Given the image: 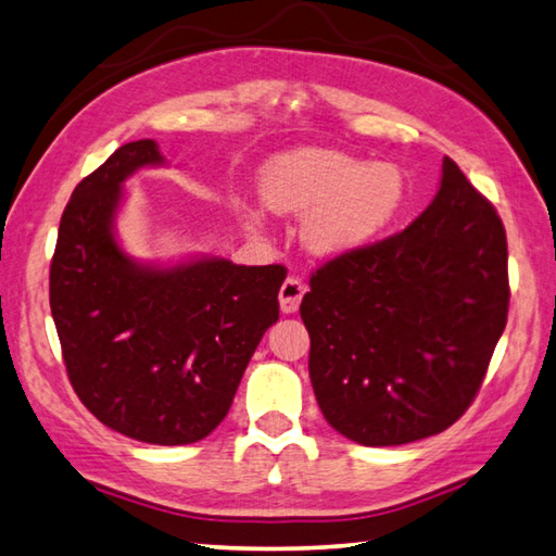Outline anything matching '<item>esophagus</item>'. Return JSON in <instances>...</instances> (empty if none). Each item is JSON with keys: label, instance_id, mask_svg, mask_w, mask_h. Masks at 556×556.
I'll list each match as a JSON object with an SVG mask.
<instances>
[{"label": "esophagus", "instance_id": "34e87169", "mask_svg": "<svg viewBox=\"0 0 556 556\" xmlns=\"http://www.w3.org/2000/svg\"><path fill=\"white\" fill-rule=\"evenodd\" d=\"M305 282H302L300 278L290 276L286 278V282L280 286V292H278V300H280V312L282 314H292L298 312L302 298H305Z\"/></svg>", "mask_w": 556, "mask_h": 556}]
</instances>
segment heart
<instances>
[{"instance_id":"heart-1","label":"heart","mask_w":556,"mask_h":556,"mask_svg":"<svg viewBox=\"0 0 556 556\" xmlns=\"http://www.w3.org/2000/svg\"><path fill=\"white\" fill-rule=\"evenodd\" d=\"M406 179L400 166L337 150L282 154L264 179V201L276 213L307 215L302 237L321 256L370 242L400 215Z\"/></svg>"}]
</instances>
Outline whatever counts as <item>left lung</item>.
Segmentation results:
<instances>
[{
  "label": "left lung",
  "instance_id": "8db88e82",
  "mask_svg": "<svg viewBox=\"0 0 556 556\" xmlns=\"http://www.w3.org/2000/svg\"><path fill=\"white\" fill-rule=\"evenodd\" d=\"M508 300L504 223L445 156L441 188L412 225L309 278L300 317L324 418L370 447L443 433L484 382Z\"/></svg>",
  "mask_w": 556,
  "mask_h": 556
}]
</instances>
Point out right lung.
I'll return each instance as SVG.
<instances>
[{
    "instance_id": "add662e5",
    "label": "right lung",
    "mask_w": 556,
    "mask_h": 556,
    "mask_svg": "<svg viewBox=\"0 0 556 556\" xmlns=\"http://www.w3.org/2000/svg\"><path fill=\"white\" fill-rule=\"evenodd\" d=\"M162 164L154 140L128 142L81 179L62 213L50 261V312L72 390L140 443L211 435L270 324L288 270L201 258L152 268L113 237L123 181Z\"/></svg>"
}]
</instances>
